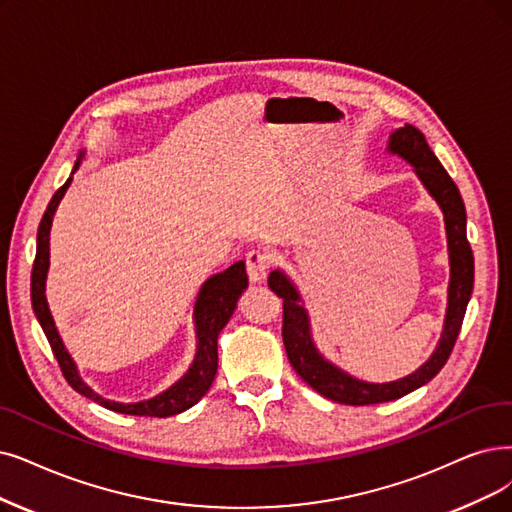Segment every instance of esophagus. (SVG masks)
<instances>
[{"mask_svg":"<svg viewBox=\"0 0 512 512\" xmlns=\"http://www.w3.org/2000/svg\"><path fill=\"white\" fill-rule=\"evenodd\" d=\"M245 267H248V277L252 283H262L269 275L271 267V254L262 250H252L245 258Z\"/></svg>","mask_w":512,"mask_h":512,"instance_id":"esophagus-1","label":"esophagus"}]
</instances>
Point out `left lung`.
Here are the masks:
<instances>
[{
    "instance_id": "1",
    "label": "left lung",
    "mask_w": 512,
    "mask_h": 512,
    "mask_svg": "<svg viewBox=\"0 0 512 512\" xmlns=\"http://www.w3.org/2000/svg\"><path fill=\"white\" fill-rule=\"evenodd\" d=\"M386 151L410 163L426 193L437 201V206L443 212L449 256V285L443 332L433 355L405 378L393 382L359 380L349 372L340 370L330 359H325L317 349L309 311H306L302 294L292 277L283 269H275L269 277V288L283 298V344L296 374L306 384L313 386L319 395L344 405L395 401L431 382L452 355L470 294H473L475 258L466 239V208L456 182L449 178L437 155L428 147L424 134L410 124L397 128L388 136Z\"/></svg>"
}]
</instances>
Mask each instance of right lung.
<instances>
[{
    "label": "right lung",
    "mask_w": 512,
    "mask_h": 512,
    "mask_svg": "<svg viewBox=\"0 0 512 512\" xmlns=\"http://www.w3.org/2000/svg\"><path fill=\"white\" fill-rule=\"evenodd\" d=\"M86 153H79L75 166L71 170V176L67 182L60 187L52 201L48 203V210L39 222L37 229V252H35V262H33V273H31V304H33V313L42 325V330L52 346V353L63 370L67 382L75 388L77 393L84 397L100 403L107 410L119 412V414H128V416H155V418H168L176 416L180 412L189 410L193 407L203 395L210 391V386L216 378L218 370V336L222 332V327L229 323L237 309V300L241 294L248 288V275H245V262L239 260L231 264L229 269H224L222 273L212 275L201 283V288L197 292V300L193 306V325H195V357L189 365V370L182 374L172 386H168L166 391H161L159 395L151 399H142V401H132V403H121L113 399L100 397L96 391L81 380L77 365L69 351L65 349V342L60 338L56 323L52 319L48 298H46V279L50 271V231H52V220L54 214L63 201L67 189L73 182V174L79 170L81 161H84Z\"/></svg>",
    "instance_id": "add662e5"
}]
</instances>
